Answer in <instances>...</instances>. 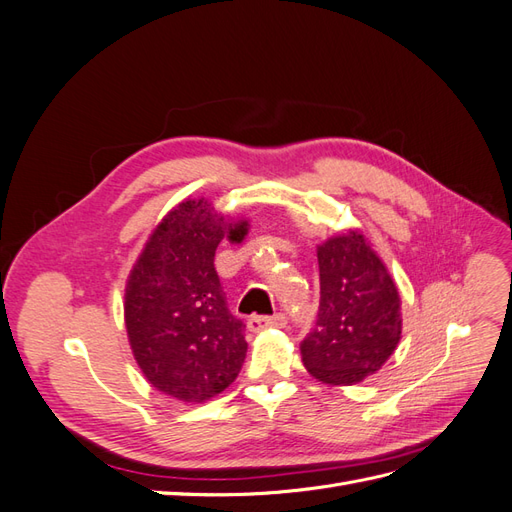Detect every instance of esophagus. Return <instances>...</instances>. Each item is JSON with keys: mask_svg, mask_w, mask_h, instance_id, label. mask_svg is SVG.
Returning <instances> with one entry per match:
<instances>
[{"mask_svg": "<svg viewBox=\"0 0 512 512\" xmlns=\"http://www.w3.org/2000/svg\"><path fill=\"white\" fill-rule=\"evenodd\" d=\"M286 322H288V318L282 312L275 314V316H252L250 320H247V329L254 331V333H258L262 329H269V327L282 329V327H286Z\"/></svg>", "mask_w": 512, "mask_h": 512, "instance_id": "esophagus-1", "label": "esophagus"}]
</instances>
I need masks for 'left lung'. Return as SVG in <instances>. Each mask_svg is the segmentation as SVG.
Segmentation results:
<instances>
[{
  "mask_svg": "<svg viewBox=\"0 0 512 512\" xmlns=\"http://www.w3.org/2000/svg\"><path fill=\"white\" fill-rule=\"evenodd\" d=\"M320 307L301 342L303 365L327 384H356L378 371L401 335L395 282L363 235L350 230L318 247Z\"/></svg>",
  "mask_w": 512,
  "mask_h": 512,
  "instance_id": "left-lung-1",
  "label": "left lung"
}]
</instances>
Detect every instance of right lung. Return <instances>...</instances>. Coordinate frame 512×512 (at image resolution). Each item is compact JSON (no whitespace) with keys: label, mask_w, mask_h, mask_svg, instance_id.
<instances>
[{"label":"right lung","mask_w":512,"mask_h":512,"mask_svg":"<svg viewBox=\"0 0 512 512\" xmlns=\"http://www.w3.org/2000/svg\"><path fill=\"white\" fill-rule=\"evenodd\" d=\"M224 220L185 200L153 230L126 286V329L138 367L164 395L205 401L239 376L245 324L232 316L215 271ZM245 232V222L230 228Z\"/></svg>","instance_id":"obj_1"}]
</instances>
